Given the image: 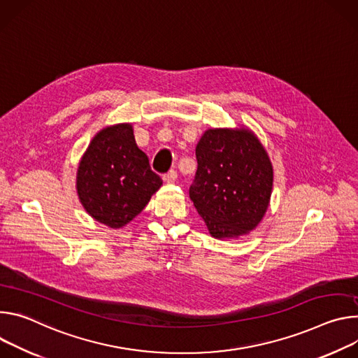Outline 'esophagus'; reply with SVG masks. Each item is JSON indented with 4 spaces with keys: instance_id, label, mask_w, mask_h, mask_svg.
Returning <instances> with one entry per match:
<instances>
[{
    "instance_id": "esophagus-1",
    "label": "esophagus",
    "mask_w": 358,
    "mask_h": 358,
    "mask_svg": "<svg viewBox=\"0 0 358 358\" xmlns=\"http://www.w3.org/2000/svg\"><path fill=\"white\" fill-rule=\"evenodd\" d=\"M176 179H178V172H176V171H173V169L164 175V180H165L166 183H172V182H175Z\"/></svg>"
}]
</instances>
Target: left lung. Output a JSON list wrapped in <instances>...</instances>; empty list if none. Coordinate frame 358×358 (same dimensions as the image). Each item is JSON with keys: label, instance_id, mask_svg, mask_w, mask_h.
Listing matches in <instances>:
<instances>
[{"label": "left lung", "instance_id": "left-lung-1", "mask_svg": "<svg viewBox=\"0 0 358 358\" xmlns=\"http://www.w3.org/2000/svg\"><path fill=\"white\" fill-rule=\"evenodd\" d=\"M197 169L190 199L213 237L255 229L271 194L273 171L266 150L246 129H209L196 146Z\"/></svg>", "mask_w": 358, "mask_h": 358}]
</instances>
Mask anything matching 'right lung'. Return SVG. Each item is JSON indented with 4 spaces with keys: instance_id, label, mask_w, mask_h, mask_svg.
I'll return each instance as SVG.
<instances>
[{
    "instance_id": "1",
    "label": "right lung",
    "mask_w": 358,
    "mask_h": 358,
    "mask_svg": "<svg viewBox=\"0 0 358 358\" xmlns=\"http://www.w3.org/2000/svg\"><path fill=\"white\" fill-rule=\"evenodd\" d=\"M162 179L136 146L129 124L102 129L88 146L76 175L81 203L109 227L129 223L161 187Z\"/></svg>"
}]
</instances>
